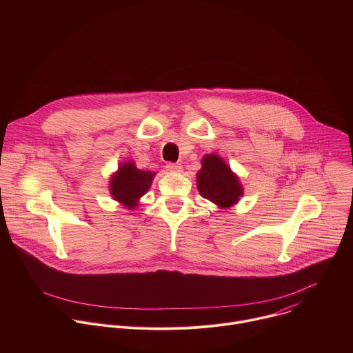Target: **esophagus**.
Returning a JSON list of instances; mask_svg holds the SVG:
<instances>
[{"label": "esophagus", "instance_id": "1", "mask_svg": "<svg viewBox=\"0 0 353 353\" xmlns=\"http://www.w3.org/2000/svg\"><path fill=\"white\" fill-rule=\"evenodd\" d=\"M166 169H168L169 172H174V173L183 172V166L179 165V163H168V165H166Z\"/></svg>", "mask_w": 353, "mask_h": 353}]
</instances>
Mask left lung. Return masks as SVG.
Returning a JSON list of instances; mask_svg holds the SVG:
<instances>
[{"instance_id": "1", "label": "left lung", "mask_w": 353, "mask_h": 353, "mask_svg": "<svg viewBox=\"0 0 353 353\" xmlns=\"http://www.w3.org/2000/svg\"><path fill=\"white\" fill-rule=\"evenodd\" d=\"M201 163L203 168L196 173L199 194L219 208H229L237 204L243 195V187L225 161L216 154H211L205 155Z\"/></svg>"}]
</instances>
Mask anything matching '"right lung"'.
Wrapping results in <instances>:
<instances>
[{"label":"right lung","instance_id":"right-lung-1","mask_svg":"<svg viewBox=\"0 0 353 353\" xmlns=\"http://www.w3.org/2000/svg\"><path fill=\"white\" fill-rule=\"evenodd\" d=\"M155 173L137 169L134 162H124L110 179V194L128 210H135L139 198L149 190Z\"/></svg>","mask_w":353,"mask_h":353}]
</instances>
